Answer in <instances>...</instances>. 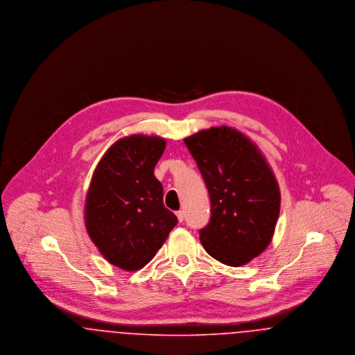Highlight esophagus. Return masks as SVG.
I'll return each instance as SVG.
<instances>
[{"instance_id": "1", "label": "esophagus", "mask_w": 355, "mask_h": 355, "mask_svg": "<svg viewBox=\"0 0 355 355\" xmlns=\"http://www.w3.org/2000/svg\"><path fill=\"white\" fill-rule=\"evenodd\" d=\"M175 216H177V218H178V220H180V222H182V220H184V218H185V213H184L182 210H178V211L175 213Z\"/></svg>"}]
</instances>
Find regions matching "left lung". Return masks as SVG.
<instances>
[{
	"label": "left lung",
	"mask_w": 355,
	"mask_h": 355,
	"mask_svg": "<svg viewBox=\"0 0 355 355\" xmlns=\"http://www.w3.org/2000/svg\"><path fill=\"white\" fill-rule=\"evenodd\" d=\"M207 187L211 216L200 230L205 250L227 266H242L270 243L281 194L266 159L253 142L220 126L184 139Z\"/></svg>",
	"instance_id": "obj_1"
}]
</instances>
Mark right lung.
Listing matches in <instances>:
<instances>
[{"label":"right lung","mask_w":355,"mask_h":355,"mask_svg":"<svg viewBox=\"0 0 355 355\" xmlns=\"http://www.w3.org/2000/svg\"><path fill=\"white\" fill-rule=\"evenodd\" d=\"M165 139L135 135L105 153L94 170L85 205L89 236L114 266L144 268L166 241L177 217L164 205L154 168Z\"/></svg>","instance_id":"obj_1"}]
</instances>
